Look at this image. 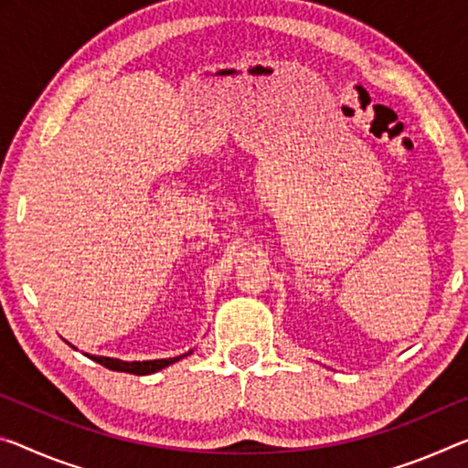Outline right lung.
<instances>
[{
	"label": "right lung",
	"instance_id": "obj_1",
	"mask_svg": "<svg viewBox=\"0 0 468 468\" xmlns=\"http://www.w3.org/2000/svg\"><path fill=\"white\" fill-rule=\"evenodd\" d=\"M194 350H189L187 354L183 356H175V358H160V360H133V362H124V360H118V358H108V356H91V354H85L87 358H91L95 362H100L101 367H106L110 370H118V373H131V375H152V373H158V370L166 368L168 365H173V362L185 358V356H189Z\"/></svg>",
	"mask_w": 468,
	"mask_h": 468
}]
</instances>
